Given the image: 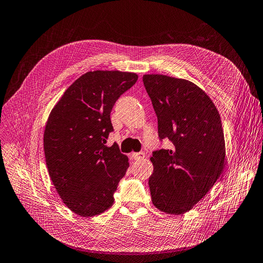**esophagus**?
Segmentation results:
<instances>
[{
  "mask_svg": "<svg viewBox=\"0 0 263 263\" xmlns=\"http://www.w3.org/2000/svg\"><path fill=\"white\" fill-rule=\"evenodd\" d=\"M131 157H132L133 160H137V161H139V160H143L144 157H145V154H144V152L132 153V154H131Z\"/></svg>",
  "mask_w": 263,
  "mask_h": 263,
  "instance_id": "1",
  "label": "esophagus"
}]
</instances>
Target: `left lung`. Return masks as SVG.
<instances>
[{
	"label": "left lung",
	"instance_id": "obj_1",
	"mask_svg": "<svg viewBox=\"0 0 263 263\" xmlns=\"http://www.w3.org/2000/svg\"><path fill=\"white\" fill-rule=\"evenodd\" d=\"M143 82L157 116L159 137L173 143L149 159L152 202L163 213L183 215L222 173L226 146L220 115L209 96L190 80L148 73Z\"/></svg>",
	"mask_w": 263,
	"mask_h": 263
}]
</instances>
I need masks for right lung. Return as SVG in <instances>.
<instances>
[{
  "instance_id": "obj_1",
  "label": "right lung",
  "mask_w": 263,
  "mask_h": 263,
  "mask_svg": "<svg viewBox=\"0 0 263 263\" xmlns=\"http://www.w3.org/2000/svg\"><path fill=\"white\" fill-rule=\"evenodd\" d=\"M137 80L136 72L88 71L50 111L44 131L48 174L64 204L81 217L100 215L112 206L129 167L118 145L106 143L114 130L111 110Z\"/></svg>"
}]
</instances>
